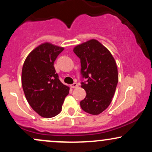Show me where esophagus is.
Listing matches in <instances>:
<instances>
[{
	"label": "esophagus",
	"mask_w": 152,
	"mask_h": 152,
	"mask_svg": "<svg viewBox=\"0 0 152 152\" xmlns=\"http://www.w3.org/2000/svg\"><path fill=\"white\" fill-rule=\"evenodd\" d=\"M77 86H78V84H77V83H73V84L71 85V88H76V87H77Z\"/></svg>",
	"instance_id": "34e87169"
}]
</instances>
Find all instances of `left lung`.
<instances>
[{
	"instance_id": "1",
	"label": "left lung",
	"mask_w": 152,
	"mask_h": 152,
	"mask_svg": "<svg viewBox=\"0 0 152 152\" xmlns=\"http://www.w3.org/2000/svg\"><path fill=\"white\" fill-rule=\"evenodd\" d=\"M74 52L81 60V82L86 96L80 102L86 113L98 115L110 105L118 81L114 57L105 46L95 39L78 45Z\"/></svg>"
}]
</instances>
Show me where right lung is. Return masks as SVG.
<instances>
[{"label":"right lung","mask_w":152,"mask_h":152,"mask_svg":"<svg viewBox=\"0 0 152 152\" xmlns=\"http://www.w3.org/2000/svg\"><path fill=\"white\" fill-rule=\"evenodd\" d=\"M64 49L50 43H42L28 54L23 66L21 81L26 98L42 117L58 115L69 93V87L61 82L53 66Z\"/></svg>","instance_id":"obj_1"}]
</instances>
